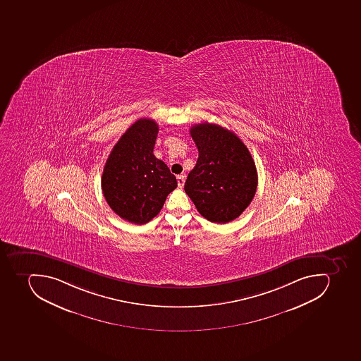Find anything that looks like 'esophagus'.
<instances>
[{
  "label": "esophagus",
  "mask_w": 361,
  "mask_h": 361,
  "mask_svg": "<svg viewBox=\"0 0 361 361\" xmlns=\"http://www.w3.org/2000/svg\"><path fill=\"white\" fill-rule=\"evenodd\" d=\"M176 180H178V185H179V187H183V185H185V176H183V174H180V176H176Z\"/></svg>",
  "instance_id": "34e87169"
}]
</instances>
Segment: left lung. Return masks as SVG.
Masks as SVG:
<instances>
[{
  "label": "left lung",
  "instance_id": "left-lung-1",
  "mask_svg": "<svg viewBox=\"0 0 361 361\" xmlns=\"http://www.w3.org/2000/svg\"><path fill=\"white\" fill-rule=\"evenodd\" d=\"M190 135L200 157L188 174L185 193L208 221L231 222L256 193L258 176L250 152L235 133L219 124H196Z\"/></svg>",
  "mask_w": 361,
  "mask_h": 361
}]
</instances>
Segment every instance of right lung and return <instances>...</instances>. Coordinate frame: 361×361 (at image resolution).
<instances>
[{
	"instance_id": "add662e5",
	"label": "right lung",
	"mask_w": 361,
	"mask_h": 361,
	"mask_svg": "<svg viewBox=\"0 0 361 361\" xmlns=\"http://www.w3.org/2000/svg\"><path fill=\"white\" fill-rule=\"evenodd\" d=\"M159 124L139 118L113 147L102 176V190L118 216L145 224L161 212L178 187L174 174L153 154Z\"/></svg>"
}]
</instances>
